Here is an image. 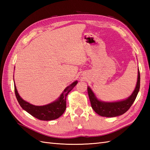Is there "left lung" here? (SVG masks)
I'll return each mask as SVG.
<instances>
[{
    "instance_id": "left-lung-1",
    "label": "left lung",
    "mask_w": 150,
    "mask_h": 150,
    "mask_svg": "<svg viewBox=\"0 0 150 150\" xmlns=\"http://www.w3.org/2000/svg\"><path fill=\"white\" fill-rule=\"evenodd\" d=\"M140 89V72L138 71L137 85L132 94L125 100L117 102L100 101L95 96L90 87H88V93L91 108L97 114L102 117H114L121 115L128 111L134 103Z\"/></svg>"
}]
</instances>
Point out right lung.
<instances>
[{"mask_svg": "<svg viewBox=\"0 0 150 150\" xmlns=\"http://www.w3.org/2000/svg\"><path fill=\"white\" fill-rule=\"evenodd\" d=\"M77 81L66 87L57 100L44 106H35L24 100L20 97L16 88L15 82V93L16 98L22 109L31 115L41 120H52L58 119L65 111L66 108V97L72 89L77 84Z\"/></svg>", "mask_w": 150, "mask_h": 150, "instance_id": "obj_1", "label": "right lung"}]
</instances>
